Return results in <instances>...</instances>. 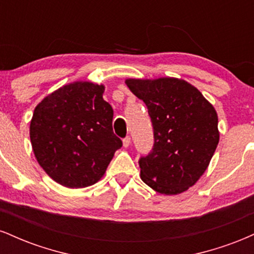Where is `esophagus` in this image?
<instances>
[{"mask_svg": "<svg viewBox=\"0 0 254 254\" xmlns=\"http://www.w3.org/2000/svg\"><path fill=\"white\" fill-rule=\"evenodd\" d=\"M130 144H131V138H130V137H129V136L125 137V138L123 139V145H124V148H127Z\"/></svg>", "mask_w": 254, "mask_h": 254, "instance_id": "obj_1", "label": "esophagus"}]
</instances>
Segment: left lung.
<instances>
[{"label":"left lung","instance_id":"1","mask_svg":"<svg viewBox=\"0 0 254 254\" xmlns=\"http://www.w3.org/2000/svg\"><path fill=\"white\" fill-rule=\"evenodd\" d=\"M125 83L143 100L154 129L153 151L139 160L141 179L166 196L183 193L199 180L216 150V110L182 78H127Z\"/></svg>","mask_w":254,"mask_h":254}]
</instances>
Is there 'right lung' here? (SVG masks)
<instances>
[{"mask_svg":"<svg viewBox=\"0 0 254 254\" xmlns=\"http://www.w3.org/2000/svg\"><path fill=\"white\" fill-rule=\"evenodd\" d=\"M104 84L75 81L45 97L30 124L32 149L51 179L68 189L98 183L122 147Z\"/></svg>","mask_w":254,"mask_h":254,"instance_id":"right-lung-1","label":"right lung"}]
</instances>
